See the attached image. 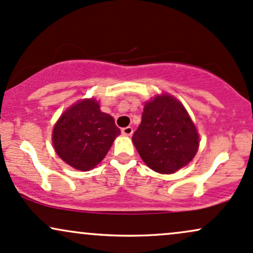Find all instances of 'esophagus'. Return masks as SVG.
<instances>
[{
	"instance_id": "esophagus-1",
	"label": "esophagus",
	"mask_w": 253,
	"mask_h": 253,
	"mask_svg": "<svg viewBox=\"0 0 253 253\" xmlns=\"http://www.w3.org/2000/svg\"><path fill=\"white\" fill-rule=\"evenodd\" d=\"M121 133H123L124 135H132L133 128H132V127H130V126L124 127V128H121Z\"/></svg>"
}]
</instances>
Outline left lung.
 <instances>
[{"label":"left lung","mask_w":253,"mask_h":253,"mask_svg":"<svg viewBox=\"0 0 253 253\" xmlns=\"http://www.w3.org/2000/svg\"><path fill=\"white\" fill-rule=\"evenodd\" d=\"M132 141L144 163L159 173H173L185 167L200 145L197 129L184 106L169 94L145 103Z\"/></svg>","instance_id":"left-lung-1"}]
</instances>
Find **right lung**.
I'll use <instances>...</instances> for the list:
<instances>
[{
    "mask_svg": "<svg viewBox=\"0 0 253 253\" xmlns=\"http://www.w3.org/2000/svg\"><path fill=\"white\" fill-rule=\"evenodd\" d=\"M119 134L113 117L101 112L95 98H84L60 115L53 127L52 143L66 164L89 171L106 157Z\"/></svg>",
    "mask_w": 253,
    "mask_h": 253,
    "instance_id": "add662e5",
    "label": "right lung"
}]
</instances>
